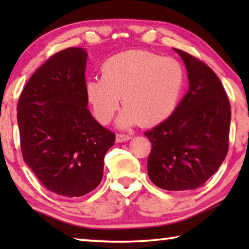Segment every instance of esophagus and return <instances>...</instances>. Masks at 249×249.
Segmentation results:
<instances>
[{"instance_id": "1", "label": "esophagus", "mask_w": 249, "mask_h": 249, "mask_svg": "<svg viewBox=\"0 0 249 249\" xmlns=\"http://www.w3.org/2000/svg\"><path fill=\"white\" fill-rule=\"evenodd\" d=\"M129 139H131L130 135H125V134H117V142H127Z\"/></svg>"}]
</instances>
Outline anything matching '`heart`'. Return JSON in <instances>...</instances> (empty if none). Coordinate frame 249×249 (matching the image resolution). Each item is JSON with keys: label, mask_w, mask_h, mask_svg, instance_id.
Here are the masks:
<instances>
[{"label": "heart", "mask_w": 249, "mask_h": 249, "mask_svg": "<svg viewBox=\"0 0 249 249\" xmlns=\"http://www.w3.org/2000/svg\"><path fill=\"white\" fill-rule=\"evenodd\" d=\"M185 85L186 72L178 60L132 50L104 61L101 79L86 84V96L101 124L112 120L121 97L124 110L119 124L151 125L173 113Z\"/></svg>", "instance_id": "1"}]
</instances>
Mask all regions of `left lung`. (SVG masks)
<instances>
[{
	"instance_id": "8db88e82",
	"label": "left lung",
	"mask_w": 249,
	"mask_h": 249,
	"mask_svg": "<svg viewBox=\"0 0 249 249\" xmlns=\"http://www.w3.org/2000/svg\"><path fill=\"white\" fill-rule=\"evenodd\" d=\"M188 71L189 90L175 112L145 136L152 142L148 177L165 190L203 186L229 149L231 107L222 83L202 60L175 49Z\"/></svg>"
}]
</instances>
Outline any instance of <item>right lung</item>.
<instances>
[{"label": "right lung", "mask_w": 249, "mask_h": 249, "mask_svg": "<svg viewBox=\"0 0 249 249\" xmlns=\"http://www.w3.org/2000/svg\"><path fill=\"white\" fill-rule=\"evenodd\" d=\"M87 53L69 47L37 69L17 107L23 161L50 192L79 197L100 185L115 135L87 108Z\"/></svg>", "instance_id": "add662e5"}]
</instances>
